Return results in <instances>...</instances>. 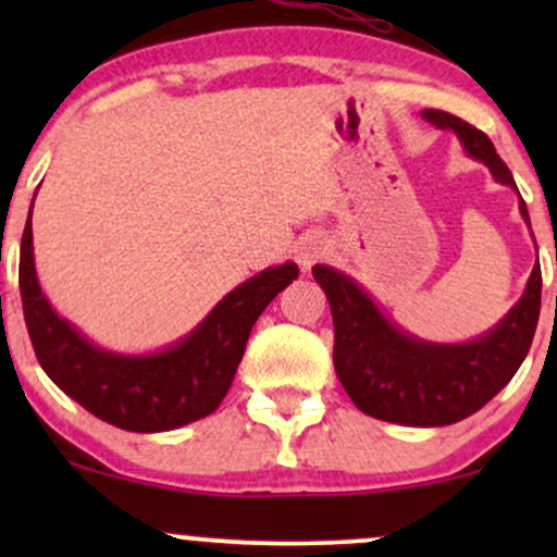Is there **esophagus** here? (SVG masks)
<instances>
[{
    "instance_id": "34e87169",
    "label": "esophagus",
    "mask_w": 557,
    "mask_h": 557,
    "mask_svg": "<svg viewBox=\"0 0 557 557\" xmlns=\"http://www.w3.org/2000/svg\"><path fill=\"white\" fill-rule=\"evenodd\" d=\"M327 251H330L327 235L314 233V235H306V238L298 243L296 259H298V264L304 267V270H311V267H314L319 259L327 257Z\"/></svg>"
}]
</instances>
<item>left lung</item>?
<instances>
[{
	"label": "left lung",
	"instance_id": "obj_1",
	"mask_svg": "<svg viewBox=\"0 0 557 557\" xmlns=\"http://www.w3.org/2000/svg\"><path fill=\"white\" fill-rule=\"evenodd\" d=\"M421 117L440 131L456 133L466 154L487 164L495 183L519 194L513 175L482 131L440 110H424ZM519 212L532 230L521 194ZM311 274L330 300L335 324L332 361L345 393L369 417L403 426H445L476 413L519 372L540 319V264H534L508 314L463 343L411 335L376 306L367 287L335 267L317 264Z\"/></svg>",
	"mask_w": 557,
	"mask_h": 557
}]
</instances>
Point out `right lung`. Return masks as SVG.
Returning <instances> with one entry per match:
<instances>
[{"instance_id": "obj_1", "label": "right lung", "mask_w": 557, "mask_h": 557, "mask_svg": "<svg viewBox=\"0 0 557 557\" xmlns=\"http://www.w3.org/2000/svg\"><path fill=\"white\" fill-rule=\"evenodd\" d=\"M296 277L293 261L267 267L216 300L188 335L168 348L120 354L96 345L49 304L36 274L30 216L21 240L23 314L38 363L96 419L127 432H170L216 411L238 372L251 327Z\"/></svg>"}]
</instances>
